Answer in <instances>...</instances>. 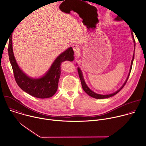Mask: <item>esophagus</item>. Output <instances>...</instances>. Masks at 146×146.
I'll return each instance as SVG.
<instances>
[{
	"mask_svg": "<svg viewBox=\"0 0 146 146\" xmlns=\"http://www.w3.org/2000/svg\"><path fill=\"white\" fill-rule=\"evenodd\" d=\"M72 47H73V49L74 52H77L80 50V47L77 45H73L72 46Z\"/></svg>",
	"mask_w": 146,
	"mask_h": 146,
	"instance_id": "34e87169",
	"label": "esophagus"
}]
</instances>
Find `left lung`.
Segmentation results:
<instances>
[{
    "instance_id": "8db88e82",
    "label": "left lung",
    "mask_w": 146,
    "mask_h": 146,
    "mask_svg": "<svg viewBox=\"0 0 146 146\" xmlns=\"http://www.w3.org/2000/svg\"><path fill=\"white\" fill-rule=\"evenodd\" d=\"M114 20L117 21H121V18L117 16L115 19ZM131 35H132V38H133V43H134V47H135V38H134V36H133V32L131 31ZM134 51H135V50H134ZM134 56H135V53H133V58L132 59V61H131V67H130V70H129V74H128V77L126 80V81H125V82L123 83V84L122 85V86L118 90H117L116 92L113 93V94H109V95H100V94H96L95 92H94V91H92V90H91L89 87L87 86V85L86 84V83L84 81V77H83V75H82V72L81 70H80V69L79 68H77V70H78V75H79V77H80V79L81 80V85H82V89L84 90V91L90 96L94 98H95V99H105V98H110V97H111L114 95H115V94H117L118 92H119L124 87V86L125 85L126 82L129 78V76L130 75V73L131 72V70H132V64H133V59H134Z\"/></svg>"
}]
</instances>
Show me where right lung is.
I'll return each instance as SVG.
<instances>
[{
  "label": "right lung",
  "mask_w": 146,
  "mask_h": 146,
  "mask_svg": "<svg viewBox=\"0 0 146 146\" xmlns=\"http://www.w3.org/2000/svg\"><path fill=\"white\" fill-rule=\"evenodd\" d=\"M8 52L14 78L18 86L28 94L41 99L50 98L55 94L60 76L61 63L65 60L73 61L74 58L73 48L69 47L55 59L48 70L43 77L33 78L23 72L17 63L13 50L12 35L9 38Z\"/></svg>",
  "instance_id": "obj_1"
}]
</instances>
